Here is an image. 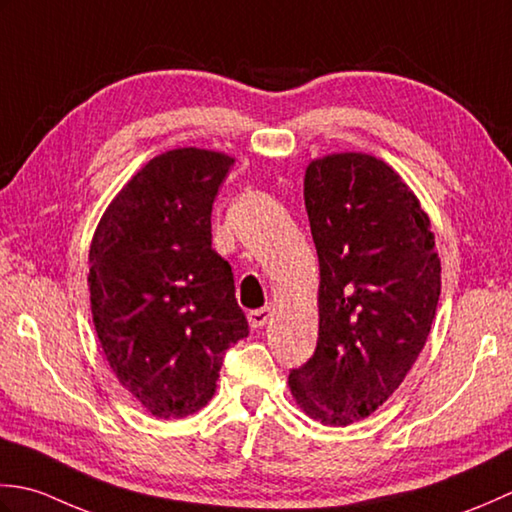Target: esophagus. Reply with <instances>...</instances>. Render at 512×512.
Returning <instances> with one entry per match:
<instances>
[{"instance_id":"1","label":"esophagus","mask_w":512,"mask_h":512,"mask_svg":"<svg viewBox=\"0 0 512 512\" xmlns=\"http://www.w3.org/2000/svg\"><path fill=\"white\" fill-rule=\"evenodd\" d=\"M271 316H274V309H271V307L249 311V325H252L254 329H263L267 322L271 320Z\"/></svg>"}]
</instances>
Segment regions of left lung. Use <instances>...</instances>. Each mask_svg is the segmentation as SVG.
Returning a JSON list of instances; mask_svg holds the SVG:
<instances>
[{
    "instance_id": "obj_1",
    "label": "left lung",
    "mask_w": 512,
    "mask_h": 512,
    "mask_svg": "<svg viewBox=\"0 0 512 512\" xmlns=\"http://www.w3.org/2000/svg\"><path fill=\"white\" fill-rule=\"evenodd\" d=\"M305 207L320 263L318 344L289 389L309 417L347 426L387 402L424 349L440 256L417 196L378 156L311 161Z\"/></svg>"
}]
</instances>
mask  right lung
<instances>
[{
    "mask_svg": "<svg viewBox=\"0 0 512 512\" xmlns=\"http://www.w3.org/2000/svg\"><path fill=\"white\" fill-rule=\"evenodd\" d=\"M234 156L176 148L112 198L92 236L90 309L123 389L161 420L212 400L225 351L247 336L234 274L212 249V205Z\"/></svg>",
    "mask_w": 512,
    "mask_h": 512,
    "instance_id": "right-lung-1",
    "label": "right lung"
}]
</instances>
